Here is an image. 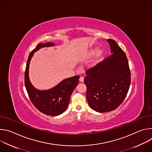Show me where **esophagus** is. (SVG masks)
I'll return each mask as SVG.
<instances>
[{"instance_id": "esophagus-1", "label": "esophagus", "mask_w": 152, "mask_h": 152, "mask_svg": "<svg viewBox=\"0 0 152 152\" xmlns=\"http://www.w3.org/2000/svg\"><path fill=\"white\" fill-rule=\"evenodd\" d=\"M83 80H84V78H83V77H80L79 78V81H80V82H83Z\"/></svg>"}]
</instances>
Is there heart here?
Here are the masks:
<instances>
[{
    "label": "heart",
    "instance_id": "1",
    "mask_svg": "<svg viewBox=\"0 0 152 152\" xmlns=\"http://www.w3.org/2000/svg\"><path fill=\"white\" fill-rule=\"evenodd\" d=\"M104 53H105V51L104 49H100L99 50H97V49H94L93 50H91L90 52L91 55H94V54L97 53V59L102 58L104 56Z\"/></svg>",
    "mask_w": 152,
    "mask_h": 152
}]
</instances>
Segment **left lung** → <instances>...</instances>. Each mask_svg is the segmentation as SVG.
I'll return each instance as SVG.
<instances>
[{"label": "left lung", "mask_w": 152, "mask_h": 152, "mask_svg": "<svg viewBox=\"0 0 152 152\" xmlns=\"http://www.w3.org/2000/svg\"><path fill=\"white\" fill-rule=\"evenodd\" d=\"M112 55L86 72V99L98 113L110 112L123 102L131 85V72L126 54L115 41L108 39Z\"/></svg>", "instance_id": "1"}]
</instances>
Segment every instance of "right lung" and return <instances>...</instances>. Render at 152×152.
Listing matches in <instances>:
<instances>
[{"mask_svg":"<svg viewBox=\"0 0 152 152\" xmlns=\"http://www.w3.org/2000/svg\"><path fill=\"white\" fill-rule=\"evenodd\" d=\"M55 45L50 42L38 44L29 55L25 73V85L32 103L41 113L51 116L59 115L66 110L72 93L78 85L79 79V76L67 78L47 90H39L32 85L29 77V68L34 53L42 48Z\"/></svg>","mask_w":152,"mask_h":152,"instance_id":"1","label":"right lung"}]
</instances>
